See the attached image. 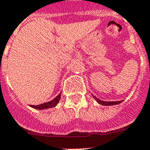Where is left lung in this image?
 <instances>
[{
	"label": "left lung",
	"instance_id": "obj_1",
	"mask_svg": "<svg viewBox=\"0 0 150 150\" xmlns=\"http://www.w3.org/2000/svg\"><path fill=\"white\" fill-rule=\"evenodd\" d=\"M94 98H96V100L98 102L100 105H112L119 104L122 103V101H117V102H105V101H102L100 99H98V98H96V96H94Z\"/></svg>",
	"mask_w": 150,
	"mask_h": 150
}]
</instances>
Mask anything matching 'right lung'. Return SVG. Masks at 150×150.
<instances>
[{
	"instance_id": "add662e5",
	"label": "right lung",
	"mask_w": 150,
	"mask_h": 150,
	"mask_svg": "<svg viewBox=\"0 0 150 150\" xmlns=\"http://www.w3.org/2000/svg\"><path fill=\"white\" fill-rule=\"evenodd\" d=\"M62 93V92H61ZM61 93L58 94V96H57L54 99H52V101H50L48 103H43V104L38 105H31V106L32 108H35V109H48V108H52V107H54L56 105L58 104L59 100L61 98Z\"/></svg>"
}]
</instances>
